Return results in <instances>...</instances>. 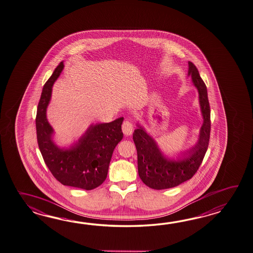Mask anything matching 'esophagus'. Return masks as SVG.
<instances>
[{"mask_svg": "<svg viewBox=\"0 0 253 253\" xmlns=\"http://www.w3.org/2000/svg\"><path fill=\"white\" fill-rule=\"evenodd\" d=\"M123 131L126 136H129L133 131V125L128 120H126L123 124Z\"/></svg>", "mask_w": 253, "mask_h": 253, "instance_id": "1", "label": "esophagus"}]
</instances>
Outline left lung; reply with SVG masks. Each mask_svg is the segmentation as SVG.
I'll list each match as a JSON object with an SVG mask.
<instances>
[{"label": "left lung", "instance_id": "8db88e82", "mask_svg": "<svg viewBox=\"0 0 253 253\" xmlns=\"http://www.w3.org/2000/svg\"><path fill=\"white\" fill-rule=\"evenodd\" d=\"M189 63L188 75L199 92L203 124L196 144L180 152L176 159L166 157L157 142L146 130L137 124L132 138L138 155V172L144 184L154 190H164L180 185L190 180L201 166L209 146L211 133V110L207 87L202 81L196 66Z\"/></svg>", "mask_w": 253, "mask_h": 253}]
</instances>
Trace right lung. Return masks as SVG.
Segmentation results:
<instances>
[{
  "mask_svg": "<svg viewBox=\"0 0 253 253\" xmlns=\"http://www.w3.org/2000/svg\"><path fill=\"white\" fill-rule=\"evenodd\" d=\"M63 67V62H60L42 88L35 120L38 145L45 164L58 181L90 191L106 179L113 151L124 138V117L108 124H91L68 149L57 146L52 140L54 130L48 123L46 111L51 101L52 86Z\"/></svg>",
  "mask_w": 253,
  "mask_h": 253,
  "instance_id": "obj_1",
  "label": "right lung"
}]
</instances>
